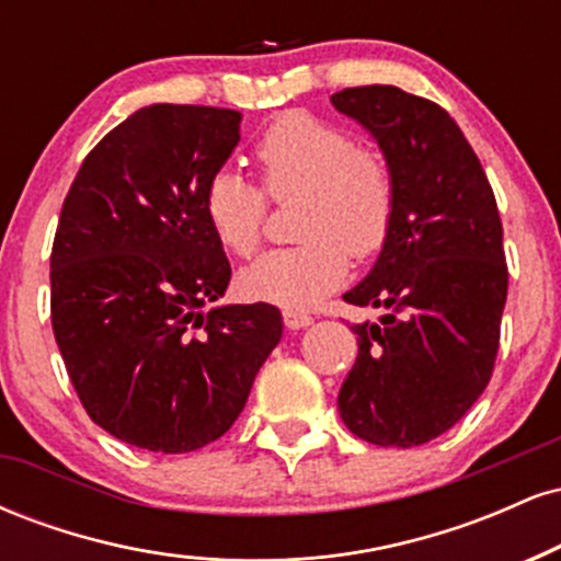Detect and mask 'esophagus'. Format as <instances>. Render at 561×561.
<instances>
[{"label": "esophagus", "instance_id": "esophagus-1", "mask_svg": "<svg viewBox=\"0 0 561 561\" xmlns=\"http://www.w3.org/2000/svg\"><path fill=\"white\" fill-rule=\"evenodd\" d=\"M282 317H285L287 330H302V327L313 324V317H308L306 311H285Z\"/></svg>", "mask_w": 561, "mask_h": 561}]
</instances>
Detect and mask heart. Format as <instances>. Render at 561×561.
Returning a JSON list of instances; mask_svg holds the SVG:
<instances>
[{"label":"heart","instance_id":"b5f03b06","mask_svg":"<svg viewBox=\"0 0 561 561\" xmlns=\"http://www.w3.org/2000/svg\"><path fill=\"white\" fill-rule=\"evenodd\" d=\"M268 197H300L295 248L272 250L242 268L250 298L298 311L343 285L347 253L369 259L388 240L396 216L390 163L356 147L345 128L308 113H285L263 131L253 150ZM266 199L240 173L224 169L203 192V216L229 253L259 248Z\"/></svg>","mask_w":561,"mask_h":561}]
</instances>
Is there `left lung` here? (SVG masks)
<instances>
[{
    "instance_id": "obj_1",
    "label": "left lung",
    "mask_w": 561,
    "mask_h": 561,
    "mask_svg": "<svg viewBox=\"0 0 561 561\" xmlns=\"http://www.w3.org/2000/svg\"><path fill=\"white\" fill-rule=\"evenodd\" d=\"M330 100L369 131L396 179L388 240L343 295L382 317L351 327L358 356L337 411L366 443L422 446L454 427L491 379L508 285L499 208L440 105L385 83Z\"/></svg>"
}]
</instances>
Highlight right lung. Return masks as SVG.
I'll use <instances>...</instances> for the list:
<instances>
[{
	"label": "right lung",
	"mask_w": 561,
	"mask_h": 561,
	"mask_svg": "<svg viewBox=\"0 0 561 561\" xmlns=\"http://www.w3.org/2000/svg\"><path fill=\"white\" fill-rule=\"evenodd\" d=\"M242 113L150 105L76 173L49 261L53 330L83 409L156 454L214 443L282 340L268 302L214 306L231 266L203 192L240 141Z\"/></svg>",
	"instance_id": "obj_1"
}]
</instances>
